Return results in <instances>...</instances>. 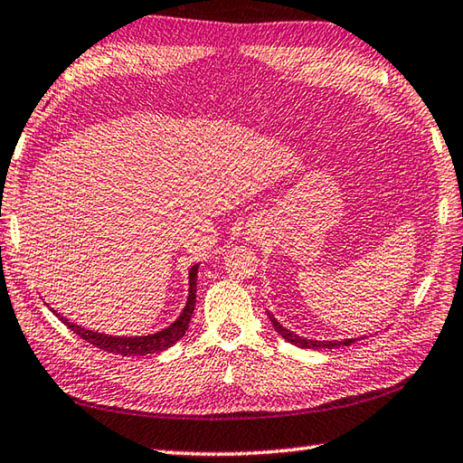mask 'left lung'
Segmentation results:
<instances>
[{"instance_id": "left-lung-1", "label": "left lung", "mask_w": 463, "mask_h": 463, "mask_svg": "<svg viewBox=\"0 0 463 463\" xmlns=\"http://www.w3.org/2000/svg\"><path fill=\"white\" fill-rule=\"evenodd\" d=\"M268 317H269V322H271L273 329H276V332H278L281 337H284L286 342L301 347V350H319V347H324V350H332V347L352 345L354 342H357V339H362V337H345V339H307V337H304V335H298V334H294V332H289V329L281 326V324L278 322V319H276V316L269 314V311H268Z\"/></svg>"}]
</instances>
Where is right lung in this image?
<instances>
[{"mask_svg": "<svg viewBox=\"0 0 463 463\" xmlns=\"http://www.w3.org/2000/svg\"><path fill=\"white\" fill-rule=\"evenodd\" d=\"M197 268L200 263L190 268V289H187V301L182 309V314L177 316L174 324L164 327L162 332L147 334V335H109L103 332H93V329L81 327L78 324L70 322L68 317L60 316L58 311L52 309L55 316H58L61 322L68 326L73 334H78L81 339H86L91 345L99 347V350L116 355H147V354H157L164 352L167 347H172L175 342H179L187 332V326H190V319L195 309V286H197Z\"/></svg>", "mask_w": 463, "mask_h": 463, "instance_id": "right-lung-1", "label": "right lung"}]
</instances>
